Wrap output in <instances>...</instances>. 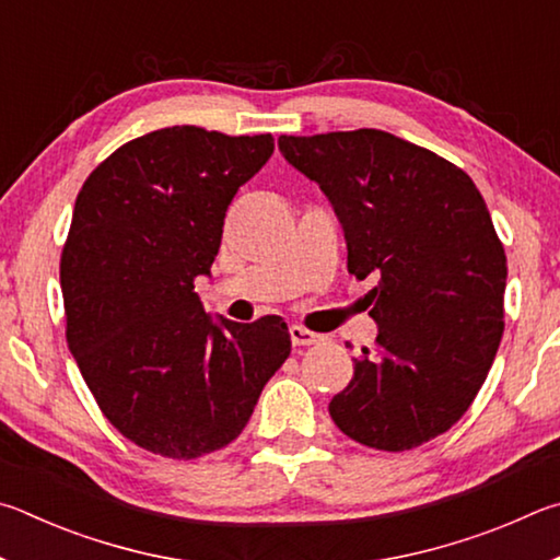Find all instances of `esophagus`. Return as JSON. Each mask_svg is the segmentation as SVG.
<instances>
[{
    "label": "esophagus",
    "mask_w": 560,
    "mask_h": 560,
    "mask_svg": "<svg viewBox=\"0 0 560 560\" xmlns=\"http://www.w3.org/2000/svg\"><path fill=\"white\" fill-rule=\"evenodd\" d=\"M290 339H292V345H295V347H312V345H319V341L325 337L317 335V331H310L305 327H300V325H292L290 327Z\"/></svg>",
    "instance_id": "obj_1"
}]
</instances>
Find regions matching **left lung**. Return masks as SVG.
Returning a JSON list of instances; mask_svg holds the SVG:
<instances>
[{
  "label": "left lung",
  "mask_w": 560,
  "mask_h": 560,
  "mask_svg": "<svg viewBox=\"0 0 560 560\" xmlns=\"http://www.w3.org/2000/svg\"><path fill=\"white\" fill-rule=\"evenodd\" d=\"M280 152L327 196L349 272L369 292L378 349L329 416L357 443L400 453L453 428L482 388L504 331L506 255L469 176L384 130L282 135Z\"/></svg>",
  "instance_id": "left-lung-1"
}]
</instances>
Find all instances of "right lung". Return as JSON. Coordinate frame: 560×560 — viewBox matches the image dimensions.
Instances as JSON below:
<instances>
[{
	"label": "right lung",
	"instance_id": "add662e5",
	"mask_svg": "<svg viewBox=\"0 0 560 560\" xmlns=\"http://www.w3.org/2000/svg\"><path fill=\"white\" fill-rule=\"evenodd\" d=\"M272 135L174 125L137 137L88 176L61 255L66 339L105 418L154 455L194 459L241 435L290 357L282 317H211V278L235 191Z\"/></svg>",
	"mask_w": 560,
	"mask_h": 560
}]
</instances>
